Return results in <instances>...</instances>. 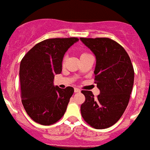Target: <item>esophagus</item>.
Returning a JSON list of instances; mask_svg holds the SVG:
<instances>
[{
    "label": "esophagus",
    "mask_w": 150,
    "mask_h": 150,
    "mask_svg": "<svg viewBox=\"0 0 150 150\" xmlns=\"http://www.w3.org/2000/svg\"><path fill=\"white\" fill-rule=\"evenodd\" d=\"M74 93H80V90L78 88H74Z\"/></svg>",
    "instance_id": "obj_1"
}]
</instances>
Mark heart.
Here are the masks:
<instances>
[{"mask_svg": "<svg viewBox=\"0 0 150 150\" xmlns=\"http://www.w3.org/2000/svg\"><path fill=\"white\" fill-rule=\"evenodd\" d=\"M84 54H81V56H82V55H84Z\"/></svg>", "mask_w": 150, "mask_h": 150, "instance_id": "b5f03b06", "label": "heart"}]
</instances>
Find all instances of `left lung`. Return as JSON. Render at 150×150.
Segmentation results:
<instances>
[{"mask_svg":"<svg viewBox=\"0 0 150 150\" xmlns=\"http://www.w3.org/2000/svg\"><path fill=\"white\" fill-rule=\"evenodd\" d=\"M96 57L94 74L100 94L83 90L85 102L80 106L83 118L95 129L115 124L127 109L133 90L134 70L128 54L110 38H80Z\"/></svg>","mask_w":150,"mask_h":150,"instance_id":"obj_1","label":"left lung"}]
</instances>
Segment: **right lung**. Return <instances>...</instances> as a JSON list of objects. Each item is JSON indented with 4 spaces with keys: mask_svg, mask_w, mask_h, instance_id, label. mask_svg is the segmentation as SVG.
Masks as SVG:
<instances>
[{
    "mask_svg": "<svg viewBox=\"0 0 150 150\" xmlns=\"http://www.w3.org/2000/svg\"><path fill=\"white\" fill-rule=\"evenodd\" d=\"M76 38H52L36 44L25 54L20 65L22 104L36 122L54 124L64 115L74 88L54 85V75L62 71V61Z\"/></svg>",
    "mask_w": 150,
    "mask_h": 150,
    "instance_id": "obj_1",
    "label": "right lung"
}]
</instances>
